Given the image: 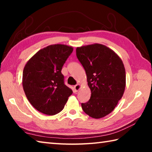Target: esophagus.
Segmentation results:
<instances>
[{"label":"esophagus","mask_w":152,"mask_h":152,"mask_svg":"<svg viewBox=\"0 0 152 152\" xmlns=\"http://www.w3.org/2000/svg\"><path fill=\"white\" fill-rule=\"evenodd\" d=\"M80 87H81L80 84H76V85H75V86H74V91H75L76 92H77V91H79V89L80 88Z\"/></svg>","instance_id":"34e87169"}]
</instances>
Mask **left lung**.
Listing matches in <instances>:
<instances>
[{"label": "left lung", "mask_w": 152, "mask_h": 152, "mask_svg": "<svg viewBox=\"0 0 152 152\" xmlns=\"http://www.w3.org/2000/svg\"><path fill=\"white\" fill-rule=\"evenodd\" d=\"M76 56L85 70L91 91V99L82 103V108L90 117L101 119L114 110L124 93V65L114 51L99 43L77 48Z\"/></svg>", "instance_id": "1"}]
</instances>
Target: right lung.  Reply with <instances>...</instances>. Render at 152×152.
I'll return each instance as SVG.
<instances>
[{
	"label": "right lung",
	"instance_id": "1",
	"mask_svg": "<svg viewBox=\"0 0 152 152\" xmlns=\"http://www.w3.org/2000/svg\"><path fill=\"white\" fill-rule=\"evenodd\" d=\"M73 51L64 44L47 46L31 58L23 72V88L28 101L38 111L54 115L64 109L72 91L64 84L61 71Z\"/></svg>",
	"mask_w": 152,
	"mask_h": 152
}]
</instances>
